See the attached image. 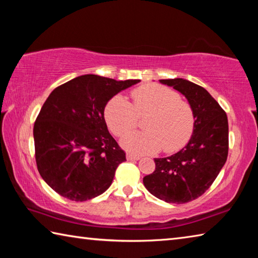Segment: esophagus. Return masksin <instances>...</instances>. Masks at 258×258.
Wrapping results in <instances>:
<instances>
[{
    "instance_id": "34e87169",
    "label": "esophagus",
    "mask_w": 258,
    "mask_h": 258,
    "mask_svg": "<svg viewBox=\"0 0 258 258\" xmlns=\"http://www.w3.org/2000/svg\"><path fill=\"white\" fill-rule=\"evenodd\" d=\"M126 158H127L128 160H139L141 157L138 155H134V154H127L126 155Z\"/></svg>"
}]
</instances>
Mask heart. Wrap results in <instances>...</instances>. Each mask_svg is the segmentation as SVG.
Instances as JSON below:
<instances>
[{
	"instance_id": "heart-1",
	"label": "heart",
	"mask_w": 258,
	"mask_h": 258,
	"mask_svg": "<svg viewBox=\"0 0 258 258\" xmlns=\"http://www.w3.org/2000/svg\"><path fill=\"white\" fill-rule=\"evenodd\" d=\"M133 106L121 95L109 100L104 108V119L111 132L120 137V147L134 154H150L164 147L176 151L186 145L195 128V113L189 103L169 87L147 84L131 94ZM148 115L142 133H130L138 115Z\"/></svg>"
}]
</instances>
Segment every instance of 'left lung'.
Masks as SVG:
<instances>
[{"label": "left lung", "mask_w": 258, "mask_h": 258, "mask_svg": "<svg viewBox=\"0 0 258 258\" xmlns=\"http://www.w3.org/2000/svg\"><path fill=\"white\" fill-rule=\"evenodd\" d=\"M159 83L184 95L195 113V128L183 149L165 158H155L156 169L143 177V184L166 203L185 204L200 197L225 164L228 117L204 87L183 78L159 80Z\"/></svg>", "instance_id": "left-lung-1"}]
</instances>
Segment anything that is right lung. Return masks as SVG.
<instances>
[{
  "mask_svg": "<svg viewBox=\"0 0 258 258\" xmlns=\"http://www.w3.org/2000/svg\"><path fill=\"white\" fill-rule=\"evenodd\" d=\"M139 82L82 75L47 97L34 124L35 158L43 180L60 196L85 202L111 185L126 157L109 133L104 108Z\"/></svg>",
  "mask_w": 258,
  "mask_h": 258,
  "instance_id": "add662e5",
  "label": "right lung"
}]
</instances>
